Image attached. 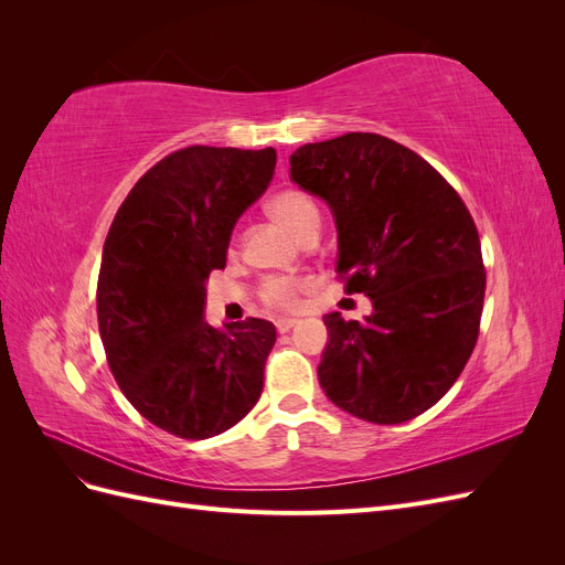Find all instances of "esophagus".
Here are the masks:
<instances>
[{
	"instance_id": "34e87169",
	"label": "esophagus",
	"mask_w": 565,
	"mask_h": 565,
	"mask_svg": "<svg viewBox=\"0 0 565 565\" xmlns=\"http://www.w3.org/2000/svg\"><path fill=\"white\" fill-rule=\"evenodd\" d=\"M297 324V320L295 318H280V320H276V328H278V332L280 334H285V332H289Z\"/></svg>"
}]
</instances>
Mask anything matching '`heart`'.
<instances>
[{
    "label": "heart",
    "instance_id": "1",
    "mask_svg": "<svg viewBox=\"0 0 565 565\" xmlns=\"http://www.w3.org/2000/svg\"><path fill=\"white\" fill-rule=\"evenodd\" d=\"M268 212L297 237H301V241H306L311 233H318V226H320L318 204L313 202L311 195L297 191V188H285V191L273 195L268 202ZM311 287H313L311 278L273 276L264 280L259 297L266 306H270V309L295 311L301 301V295Z\"/></svg>",
    "mask_w": 565,
    "mask_h": 565
}]
</instances>
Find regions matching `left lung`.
I'll return each mask as SVG.
<instances>
[{"label": "left lung", "instance_id": "left-lung-1", "mask_svg": "<svg viewBox=\"0 0 565 565\" xmlns=\"http://www.w3.org/2000/svg\"><path fill=\"white\" fill-rule=\"evenodd\" d=\"M289 164L334 214L344 292L374 309L363 322L324 316L322 391L374 424L426 413L457 382L481 328L486 266L467 204L415 150L380 134L306 143Z\"/></svg>", "mask_w": 565, "mask_h": 565}]
</instances>
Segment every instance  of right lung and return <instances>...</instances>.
Instances as JSON below:
<instances>
[{"label": "right lung", "instance_id": "right-lung-1", "mask_svg": "<svg viewBox=\"0 0 565 565\" xmlns=\"http://www.w3.org/2000/svg\"><path fill=\"white\" fill-rule=\"evenodd\" d=\"M276 150L188 146L136 181L100 259L98 332L115 382L162 431L224 434L256 405L276 328L262 318L212 328L204 280L226 266L235 221L262 198Z\"/></svg>", "mask_w": 565, "mask_h": 565}]
</instances>
